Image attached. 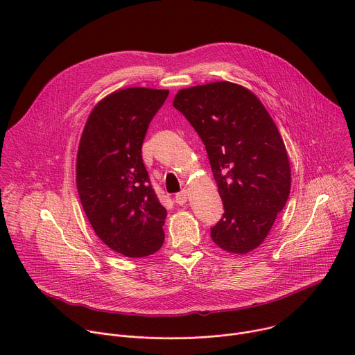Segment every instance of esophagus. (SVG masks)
Listing matches in <instances>:
<instances>
[{"instance_id":"34e87169","label":"esophagus","mask_w":355,"mask_h":355,"mask_svg":"<svg viewBox=\"0 0 355 355\" xmlns=\"http://www.w3.org/2000/svg\"><path fill=\"white\" fill-rule=\"evenodd\" d=\"M187 200H188V191L187 190H182L181 193H178L175 196V202L180 204V205H184L187 202Z\"/></svg>"}]
</instances>
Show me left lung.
I'll list each match as a JSON object with an SVG mask.
<instances>
[{
    "instance_id": "left-lung-1",
    "label": "left lung",
    "mask_w": 355,
    "mask_h": 355,
    "mask_svg": "<svg viewBox=\"0 0 355 355\" xmlns=\"http://www.w3.org/2000/svg\"><path fill=\"white\" fill-rule=\"evenodd\" d=\"M173 105L202 139L224 204L212 241L231 254L255 250L291 188L287 150L271 115L254 92L230 81L180 89Z\"/></svg>"
}]
</instances>
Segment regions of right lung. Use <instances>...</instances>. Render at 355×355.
I'll use <instances>...</instances> for the list:
<instances>
[{
  "instance_id": "obj_1",
  "label": "right lung",
  "mask_w": 355,
  "mask_h": 355,
  "mask_svg": "<svg viewBox=\"0 0 355 355\" xmlns=\"http://www.w3.org/2000/svg\"><path fill=\"white\" fill-rule=\"evenodd\" d=\"M168 89L123 88L92 108L77 153V190L98 239L130 258L164 243L165 209L150 184L143 147L148 124Z\"/></svg>"
}]
</instances>
